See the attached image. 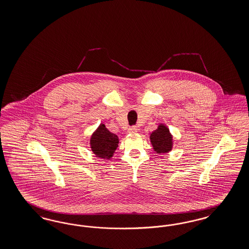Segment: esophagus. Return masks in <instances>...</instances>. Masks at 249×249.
Returning a JSON list of instances; mask_svg holds the SVG:
<instances>
[{"label": "esophagus", "instance_id": "esophagus-1", "mask_svg": "<svg viewBox=\"0 0 249 249\" xmlns=\"http://www.w3.org/2000/svg\"><path fill=\"white\" fill-rule=\"evenodd\" d=\"M137 128L136 127H129V133H136L137 132Z\"/></svg>", "mask_w": 249, "mask_h": 249}]
</instances>
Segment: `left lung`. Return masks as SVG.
<instances>
[{
	"label": "left lung",
	"mask_w": 249,
	"mask_h": 249,
	"mask_svg": "<svg viewBox=\"0 0 249 249\" xmlns=\"http://www.w3.org/2000/svg\"><path fill=\"white\" fill-rule=\"evenodd\" d=\"M150 142L158 154H167L173 147V135L167 125L160 123L158 128L149 133Z\"/></svg>",
	"instance_id": "left-lung-1"
}]
</instances>
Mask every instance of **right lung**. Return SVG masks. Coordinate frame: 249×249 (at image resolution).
<instances>
[{
	"mask_svg": "<svg viewBox=\"0 0 249 249\" xmlns=\"http://www.w3.org/2000/svg\"><path fill=\"white\" fill-rule=\"evenodd\" d=\"M120 139L115 133L110 132L105 124L101 123L89 138V148L102 160H111L119 146Z\"/></svg>",
	"mask_w": 249,
	"mask_h": 249,
	"instance_id": "obj_1",
	"label": "right lung"
}]
</instances>
